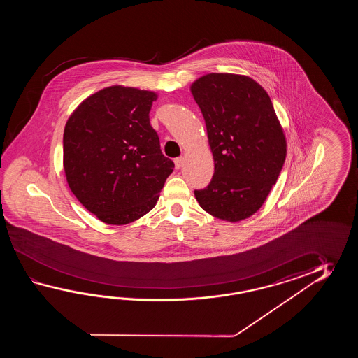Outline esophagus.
I'll use <instances>...</instances> for the list:
<instances>
[{
  "label": "esophagus",
  "mask_w": 358,
  "mask_h": 358,
  "mask_svg": "<svg viewBox=\"0 0 358 358\" xmlns=\"http://www.w3.org/2000/svg\"><path fill=\"white\" fill-rule=\"evenodd\" d=\"M174 162H176V168L180 169L182 166V164H184V157H178V159L174 160Z\"/></svg>",
  "instance_id": "obj_1"
}]
</instances>
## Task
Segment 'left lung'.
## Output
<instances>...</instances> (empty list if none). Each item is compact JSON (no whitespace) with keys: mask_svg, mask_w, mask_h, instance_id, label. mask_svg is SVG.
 <instances>
[{"mask_svg":"<svg viewBox=\"0 0 358 358\" xmlns=\"http://www.w3.org/2000/svg\"><path fill=\"white\" fill-rule=\"evenodd\" d=\"M213 151L210 184L194 190L199 206L221 220L257 213L282 171L287 142L267 92L250 76L213 73L192 84Z\"/></svg>","mask_w":358,"mask_h":358,"instance_id":"obj_1","label":"left lung"}]
</instances>
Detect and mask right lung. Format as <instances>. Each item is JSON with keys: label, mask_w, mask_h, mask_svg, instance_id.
Segmentation results:
<instances>
[{"label": "right lung", "mask_w": 358, "mask_h": 358, "mask_svg": "<svg viewBox=\"0 0 358 358\" xmlns=\"http://www.w3.org/2000/svg\"><path fill=\"white\" fill-rule=\"evenodd\" d=\"M157 94L113 85L84 99L64 130V170L78 201L99 220L125 225L152 210L174 162L150 124Z\"/></svg>", "instance_id": "add662e5"}]
</instances>
